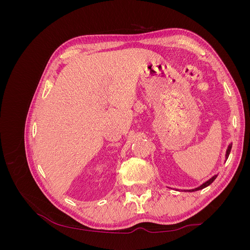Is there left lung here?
Returning a JSON list of instances; mask_svg holds the SVG:
<instances>
[{"instance_id": "left-lung-1", "label": "left lung", "mask_w": 250, "mask_h": 250, "mask_svg": "<svg viewBox=\"0 0 250 250\" xmlns=\"http://www.w3.org/2000/svg\"><path fill=\"white\" fill-rule=\"evenodd\" d=\"M231 145L232 144H229V147H228V149H226V154H225V161L228 160L229 158V153H230V150H231ZM218 175H214L213 177H210L208 180H207L206 183H203L201 186H199L198 188H191V190H184L185 192H195V191H199V190H202V188H207L208 186H209L211 183H213V181L216 179V177H217Z\"/></svg>"}]
</instances>
